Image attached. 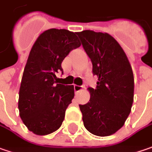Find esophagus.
I'll return each instance as SVG.
<instances>
[{
  "instance_id": "1",
  "label": "esophagus",
  "mask_w": 152,
  "mask_h": 152,
  "mask_svg": "<svg viewBox=\"0 0 152 152\" xmlns=\"http://www.w3.org/2000/svg\"><path fill=\"white\" fill-rule=\"evenodd\" d=\"M83 89V86H78V85H75L74 86V90H75V93L77 94L79 91H81Z\"/></svg>"
}]
</instances>
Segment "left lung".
Masks as SVG:
<instances>
[{
    "label": "left lung",
    "mask_w": 152,
    "mask_h": 152,
    "mask_svg": "<svg viewBox=\"0 0 152 152\" xmlns=\"http://www.w3.org/2000/svg\"><path fill=\"white\" fill-rule=\"evenodd\" d=\"M97 76L96 88H88L89 102L79 104L84 127L97 136L115 134L124 125L134 102V80L126 53L107 33H76Z\"/></svg>",
    "instance_id": "obj_1"
}]
</instances>
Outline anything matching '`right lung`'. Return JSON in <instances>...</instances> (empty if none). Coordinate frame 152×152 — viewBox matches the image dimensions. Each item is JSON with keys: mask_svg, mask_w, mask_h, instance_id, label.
<instances>
[{"mask_svg": "<svg viewBox=\"0 0 152 152\" xmlns=\"http://www.w3.org/2000/svg\"><path fill=\"white\" fill-rule=\"evenodd\" d=\"M81 46L76 33L50 29L42 33L30 50L19 89V115L28 129L47 135L60 128L74 98V87L58 83L56 74L71 50Z\"/></svg>", "mask_w": 152, "mask_h": 152, "instance_id": "add662e5", "label": "right lung"}]
</instances>
